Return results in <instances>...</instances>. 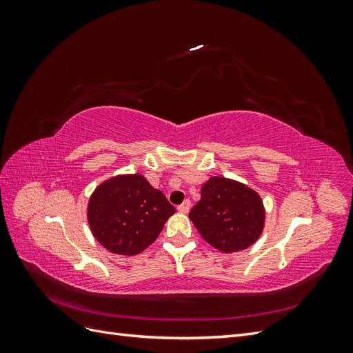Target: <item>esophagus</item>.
Masks as SVG:
<instances>
[{"label": "esophagus", "instance_id": "1", "mask_svg": "<svg viewBox=\"0 0 353 353\" xmlns=\"http://www.w3.org/2000/svg\"><path fill=\"white\" fill-rule=\"evenodd\" d=\"M190 208H191V201H190V200H185V201L183 203V205L178 206V212H181V213H188Z\"/></svg>", "mask_w": 353, "mask_h": 353}]
</instances>
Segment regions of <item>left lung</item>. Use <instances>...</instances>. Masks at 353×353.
I'll use <instances>...</instances> for the list:
<instances>
[{
  "label": "left lung",
  "mask_w": 353,
  "mask_h": 353,
  "mask_svg": "<svg viewBox=\"0 0 353 353\" xmlns=\"http://www.w3.org/2000/svg\"><path fill=\"white\" fill-rule=\"evenodd\" d=\"M188 216L200 236L223 253L250 248L265 227L261 196L225 176H212L203 184L201 197Z\"/></svg>",
  "instance_id": "obj_1"
}]
</instances>
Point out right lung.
I'll return each mask as SVG.
<instances>
[{"instance_id":"add662e5","label":"right lung","mask_w":353,"mask_h":353,"mask_svg":"<svg viewBox=\"0 0 353 353\" xmlns=\"http://www.w3.org/2000/svg\"><path fill=\"white\" fill-rule=\"evenodd\" d=\"M175 208L140 174L105 179L90 197L87 218L92 236L112 253L134 256L163 230Z\"/></svg>"}]
</instances>
